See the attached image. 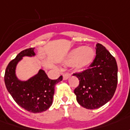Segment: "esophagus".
<instances>
[{
	"instance_id": "obj_1",
	"label": "esophagus",
	"mask_w": 130,
	"mask_h": 130,
	"mask_svg": "<svg viewBox=\"0 0 130 130\" xmlns=\"http://www.w3.org/2000/svg\"><path fill=\"white\" fill-rule=\"evenodd\" d=\"M70 76H71V75L70 74H68V73H64V74H63V79L66 80V79H69V77Z\"/></svg>"
}]
</instances>
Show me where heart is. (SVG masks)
<instances>
[{"label": "heart", "mask_w": 130, "mask_h": 130, "mask_svg": "<svg viewBox=\"0 0 130 130\" xmlns=\"http://www.w3.org/2000/svg\"><path fill=\"white\" fill-rule=\"evenodd\" d=\"M95 52L91 47L78 46L72 49L64 59V64L72 65L76 70H81L89 66L94 59Z\"/></svg>", "instance_id": "obj_1"}]
</instances>
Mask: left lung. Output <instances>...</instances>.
<instances>
[{
    "instance_id": "left-lung-1",
    "label": "left lung",
    "mask_w": 130,
    "mask_h": 130,
    "mask_svg": "<svg viewBox=\"0 0 130 130\" xmlns=\"http://www.w3.org/2000/svg\"><path fill=\"white\" fill-rule=\"evenodd\" d=\"M95 56L89 69L75 73L79 84L74 93L79 105L88 109L102 107L112 98L118 82L115 58L100 43L95 45Z\"/></svg>"
}]
</instances>
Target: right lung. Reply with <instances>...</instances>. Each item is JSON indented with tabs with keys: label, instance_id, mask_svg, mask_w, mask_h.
I'll list each match as a JSON object with an SVG mask.
<instances>
[{
	"label": "right lung",
	"instance_id": "obj_1",
	"mask_svg": "<svg viewBox=\"0 0 130 130\" xmlns=\"http://www.w3.org/2000/svg\"><path fill=\"white\" fill-rule=\"evenodd\" d=\"M35 48L21 51L16 58L7 65L5 73V84L8 92L15 102L25 110L32 113H41L48 109L53 102L55 87L62 80L51 79L43 69L27 80L19 79L17 75V66L23 57H35Z\"/></svg>",
	"mask_w": 130,
	"mask_h": 130
}]
</instances>
